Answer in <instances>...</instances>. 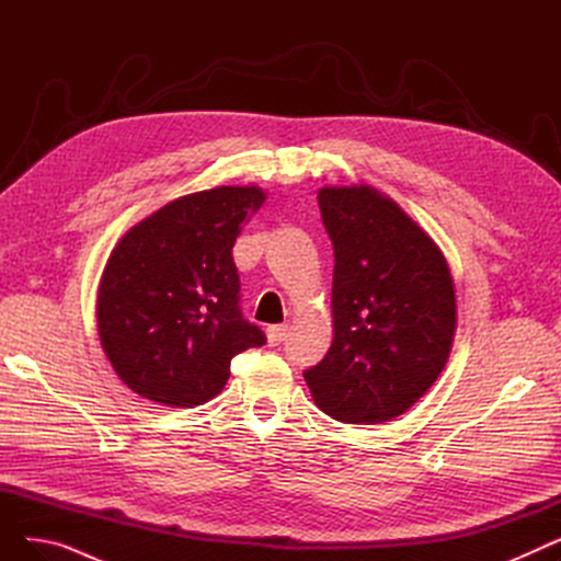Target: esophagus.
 Here are the masks:
<instances>
[{"label":"esophagus","mask_w":561,"mask_h":561,"mask_svg":"<svg viewBox=\"0 0 561 561\" xmlns=\"http://www.w3.org/2000/svg\"><path fill=\"white\" fill-rule=\"evenodd\" d=\"M286 332H288V325H271V328H268V341H271V345H279V343L286 339Z\"/></svg>","instance_id":"obj_1"}]
</instances>
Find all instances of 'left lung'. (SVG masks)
I'll use <instances>...</instances> for the list:
<instances>
[{
  "instance_id": "1",
  "label": "left lung",
  "mask_w": 561,
  "mask_h": 561,
  "mask_svg": "<svg viewBox=\"0 0 561 561\" xmlns=\"http://www.w3.org/2000/svg\"><path fill=\"white\" fill-rule=\"evenodd\" d=\"M318 206L334 245V341L305 379L332 419L385 423L444 370L455 284L430 236L375 188H322Z\"/></svg>"
}]
</instances>
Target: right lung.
<instances>
[{
    "instance_id": "right-lung-1",
    "label": "right lung",
    "mask_w": 561,
    "mask_h": 561,
    "mask_svg": "<svg viewBox=\"0 0 561 561\" xmlns=\"http://www.w3.org/2000/svg\"><path fill=\"white\" fill-rule=\"evenodd\" d=\"M254 186H220L165 204L115 245L98 293L100 341L125 385L172 407L211 400L229 364L265 334L241 313L231 256Z\"/></svg>"
}]
</instances>
